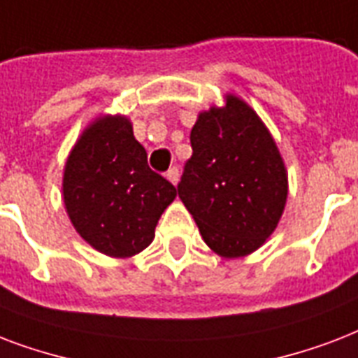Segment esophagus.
I'll return each instance as SVG.
<instances>
[{"label": "esophagus", "mask_w": 358, "mask_h": 358, "mask_svg": "<svg viewBox=\"0 0 358 358\" xmlns=\"http://www.w3.org/2000/svg\"><path fill=\"white\" fill-rule=\"evenodd\" d=\"M166 179L170 182H173V185H177V181H179V170H177L176 166L166 171Z\"/></svg>", "instance_id": "34e87169"}]
</instances>
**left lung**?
Returning <instances> with one entry per match:
<instances>
[{"mask_svg": "<svg viewBox=\"0 0 358 358\" xmlns=\"http://www.w3.org/2000/svg\"><path fill=\"white\" fill-rule=\"evenodd\" d=\"M177 192L209 248L224 257L257 250L278 224L287 176L276 143L237 96L199 113Z\"/></svg>", "mask_w": 358, "mask_h": 358, "instance_id": "1", "label": "left lung"}]
</instances>
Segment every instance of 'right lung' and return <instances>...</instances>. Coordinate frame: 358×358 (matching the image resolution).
I'll return each instance as SVG.
<instances>
[{
	"label": "right lung",
	"instance_id": "right-lung-1",
	"mask_svg": "<svg viewBox=\"0 0 358 358\" xmlns=\"http://www.w3.org/2000/svg\"><path fill=\"white\" fill-rule=\"evenodd\" d=\"M177 188L148 164V153L121 115L96 119L66 160L63 198L71 222L95 250L134 256L151 245Z\"/></svg>",
	"mask_w": 358,
	"mask_h": 358
}]
</instances>
